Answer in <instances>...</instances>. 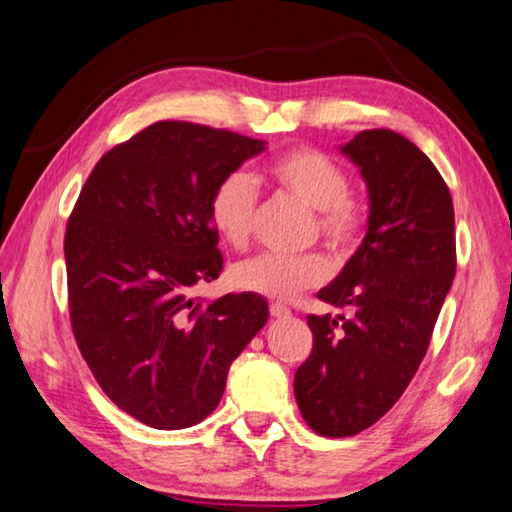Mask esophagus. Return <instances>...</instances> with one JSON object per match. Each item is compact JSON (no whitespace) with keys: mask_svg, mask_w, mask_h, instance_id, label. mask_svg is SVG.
I'll list each match as a JSON object with an SVG mask.
<instances>
[{"mask_svg":"<svg viewBox=\"0 0 512 512\" xmlns=\"http://www.w3.org/2000/svg\"><path fill=\"white\" fill-rule=\"evenodd\" d=\"M270 313H272V317H288L290 308L286 304H279V301H274V304H270Z\"/></svg>","mask_w":512,"mask_h":512,"instance_id":"34e87169","label":"esophagus"}]
</instances>
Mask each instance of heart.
<instances>
[{"label":"heart","mask_w":512,"mask_h":512,"mask_svg":"<svg viewBox=\"0 0 512 512\" xmlns=\"http://www.w3.org/2000/svg\"><path fill=\"white\" fill-rule=\"evenodd\" d=\"M265 177L276 190L286 192L315 213L317 231L333 249H349L360 238L365 213L349 192V174L320 149L295 147L274 156L265 165ZM258 204L256 181L247 172L233 170L217 181L208 201L211 226L224 245L247 247ZM331 265L322 254L276 256L261 254L231 267V283L242 292L270 299H292L320 286Z\"/></svg>","instance_id":"heart-1"}]
</instances>
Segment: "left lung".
I'll return each mask as SVG.
<instances>
[{"label":"left lung","mask_w":512,"mask_h":512,"mask_svg":"<svg viewBox=\"0 0 512 512\" xmlns=\"http://www.w3.org/2000/svg\"><path fill=\"white\" fill-rule=\"evenodd\" d=\"M340 152L360 167L370 217L317 297L351 317H306L313 351L295 374L301 415L326 438L365 431L397 404L456 274L454 201L429 156L390 129L360 131Z\"/></svg>","instance_id":"left-lung-1"}]
</instances>
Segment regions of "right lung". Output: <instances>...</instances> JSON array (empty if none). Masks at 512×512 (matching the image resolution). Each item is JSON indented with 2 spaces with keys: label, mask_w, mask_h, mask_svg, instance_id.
I'll return each mask as SVG.
<instances>
[{
  "label": "right lung",
  "mask_w": 512,
  "mask_h": 512,
  "mask_svg": "<svg viewBox=\"0 0 512 512\" xmlns=\"http://www.w3.org/2000/svg\"><path fill=\"white\" fill-rule=\"evenodd\" d=\"M265 140L156 122L106 152L65 231L72 331L92 376L124 413L188 429L220 404L226 374L267 322L254 292L197 304L222 272L208 201Z\"/></svg>",
  "instance_id": "1"
}]
</instances>
